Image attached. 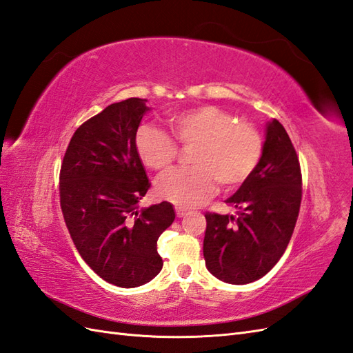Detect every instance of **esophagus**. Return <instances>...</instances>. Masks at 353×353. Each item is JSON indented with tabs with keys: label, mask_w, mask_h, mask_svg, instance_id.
<instances>
[{
	"label": "esophagus",
	"mask_w": 353,
	"mask_h": 353,
	"mask_svg": "<svg viewBox=\"0 0 353 353\" xmlns=\"http://www.w3.org/2000/svg\"><path fill=\"white\" fill-rule=\"evenodd\" d=\"M186 210L185 209H182V207H176V214H177V218H183V216H186Z\"/></svg>",
	"instance_id": "1"
}]
</instances>
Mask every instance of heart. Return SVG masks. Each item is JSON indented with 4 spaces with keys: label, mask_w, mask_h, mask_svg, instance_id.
<instances>
[{
    "label": "heart",
    "mask_w": 353,
    "mask_h": 353,
    "mask_svg": "<svg viewBox=\"0 0 353 353\" xmlns=\"http://www.w3.org/2000/svg\"><path fill=\"white\" fill-rule=\"evenodd\" d=\"M167 122L177 143L194 144L189 152L192 167L170 171L157 183L158 196L179 207H196L209 200L216 180L223 188L243 185L263 159V135L218 105L186 108L170 114ZM135 150L143 164L158 173L168 170L177 157L174 140L152 125H141L135 132Z\"/></svg>",
    "instance_id": "1"
}]
</instances>
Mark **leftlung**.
I'll list each match as a JSON object with an SVG mask.
<instances>
[{
    "instance_id": "1",
    "label": "left lung",
    "mask_w": 353,
    "mask_h": 353,
    "mask_svg": "<svg viewBox=\"0 0 353 353\" xmlns=\"http://www.w3.org/2000/svg\"><path fill=\"white\" fill-rule=\"evenodd\" d=\"M301 192V168L292 141L282 123L270 121L256 171L225 201L236 214L205 213L207 270L231 285L265 276L292 237Z\"/></svg>"
}]
</instances>
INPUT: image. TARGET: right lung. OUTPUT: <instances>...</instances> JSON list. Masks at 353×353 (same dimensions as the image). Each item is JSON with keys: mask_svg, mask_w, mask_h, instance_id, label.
<instances>
[{"mask_svg": "<svg viewBox=\"0 0 353 353\" xmlns=\"http://www.w3.org/2000/svg\"><path fill=\"white\" fill-rule=\"evenodd\" d=\"M146 103L128 98L80 125L59 174L61 209L76 249L99 277L121 288L159 273L157 241L176 218L167 201L139 209L150 188L135 150Z\"/></svg>", "mask_w": 353, "mask_h": 353, "instance_id": "1", "label": "right lung"}]
</instances>
